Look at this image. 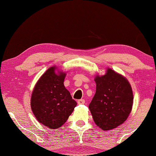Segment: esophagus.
<instances>
[{
    "label": "esophagus",
    "instance_id": "obj_1",
    "mask_svg": "<svg viewBox=\"0 0 156 156\" xmlns=\"http://www.w3.org/2000/svg\"><path fill=\"white\" fill-rule=\"evenodd\" d=\"M84 103H85V100H84V99H80V100H78V105H84Z\"/></svg>",
    "mask_w": 156,
    "mask_h": 156
}]
</instances>
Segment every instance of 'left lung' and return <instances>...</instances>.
<instances>
[{"label":"left lung","instance_id":"left-lung-1","mask_svg":"<svg viewBox=\"0 0 156 156\" xmlns=\"http://www.w3.org/2000/svg\"><path fill=\"white\" fill-rule=\"evenodd\" d=\"M96 91L89 104L96 125L103 131H110L127 119L133 107V95L125 76L107 68L104 75L95 76Z\"/></svg>","mask_w":156,"mask_h":156}]
</instances>
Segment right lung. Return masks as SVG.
<instances>
[{
    "instance_id": "obj_1",
    "label": "right lung",
    "mask_w": 156,
    "mask_h": 156,
    "mask_svg": "<svg viewBox=\"0 0 156 156\" xmlns=\"http://www.w3.org/2000/svg\"><path fill=\"white\" fill-rule=\"evenodd\" d=\"M67 73L56 65L37 81L31 96V108L36 120L50 129L64 125L77 105L64 85Z\"/></svg>"
}]
</instances>
